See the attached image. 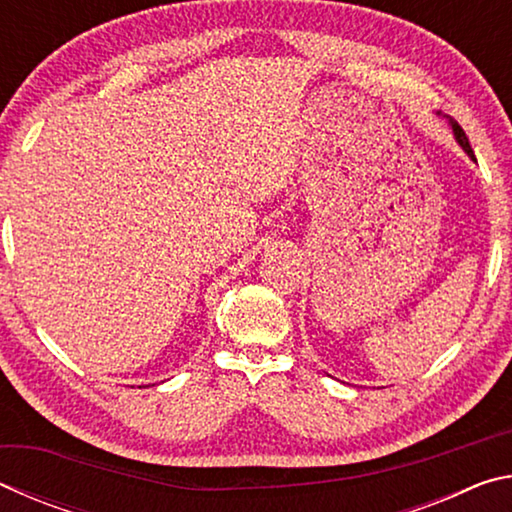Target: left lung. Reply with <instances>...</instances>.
<instances>
[{"label":"left lung","instance_id":"left-lung-1","mask_svg":"<svg viewBox=\"0 0 512 512\" xmlns=\"http://www.w3.org/2000/svg\"><path fill=\"white\" fill-rule=\"evenodd\" d=\"M449 124H452V131H454V137H456V142L463 146V151L470 155V158L476 162V158H474V151H472V146H470V142H467V135H465V131L461 126H458V121H454L452 117H449Z\"/></svg>","mask_w":512,"mask_h":512}]
</instances>
